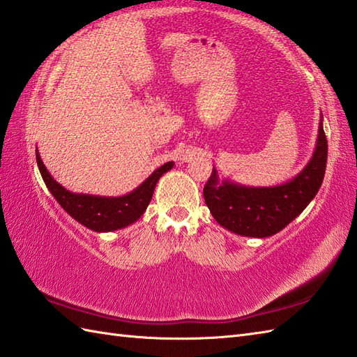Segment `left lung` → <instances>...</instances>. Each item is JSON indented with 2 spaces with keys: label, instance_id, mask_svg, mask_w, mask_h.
<instances>
[{
  "label": "left lung",
  "instance_id": "1",
  "mask_svg": "<svg viewBox=\"0 0 357 357\" xmlns=\"http://www.w3.org/2000/svg\"><path fill=\"white\" fill-rule=\"evenodd\" d=\"M327 137L319 126L313 158L298 177L275 188H244L220 181L215 169L203 188L204 202L218 223L244 236L264 238L286 227L313 200L327 165Z\"/></svg>",
  "mask_w": 357,
  "mask_h": 357
}]
</instances>
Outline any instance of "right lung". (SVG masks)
I'll list each match as a JSON object with an SVG mask.
<instances>
[{
  "instance_id": "1",
  "label": "right lung",
  "mask_w": 357,
  "mask_h": 357,
  "mask_svg": "<svg viewBox=\"0 0 357 357\" xmlns=\"http://www.w3.org/2000/svg\"><path fill=\"white\" fill-rule=\"evenodd\" d=\"M36 162L39 166V172H41L45 185L53 194L54 199L58 200L62 208H64L76 221L91 229L94 232L116 231V229L125 227L139 220L153 199V192L158 178L174 166L172 162L165 163L128 195L94 197L73 194L62 188L58 181L50 176L49 171L45 169L38 151Z\"/></svg>"
}]
</instances>
